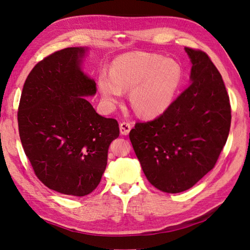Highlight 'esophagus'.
<instances>
[{
    "label": "esophagus",
    "instance_id": "1",
    "mask_svg": "<svg viewBox=\"0 0 250 250\" xmlns=\"http://www.w3.org/2000/svg\"><path fill=\"white\" fill-rule=\"evenodd\" d=\"M131 129V124L128 123V122H122L120 124V132L121 134H124V135H127L128 133H129Z\"/></svg>",
    "mask_w": 250,
    "mask_h": 250
}]
</instances>
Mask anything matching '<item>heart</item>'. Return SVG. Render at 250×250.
I'll return each mask as SVG.
<instances>
[{
  "mask_svg": "<svg viewBox=\"0 0 250 250\" xmlns=\"http://www.w3.org/2000/svg\"><path fill=\"white\" fill-rule=\"evenodd\" d=\"M183 72L173 59L150 53H131L117 58L110 75L101 73L98 87L103 100L113 107L130 90V103L138 115L155 118L163 115L175 99Z\"/></svg>",
  "mask_w": 250,
  "mask_h": 250,
  "instance_id": "heart-1",
  "label": "heart"
}]
</instances>
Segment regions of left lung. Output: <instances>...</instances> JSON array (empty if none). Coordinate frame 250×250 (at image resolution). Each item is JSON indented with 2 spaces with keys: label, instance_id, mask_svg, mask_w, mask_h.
<instances>
[{
  "label": "left lung",
  "instance_id": "left-lung-1",
  "mask_svg": "<svg viewBox=\"0 0 250 250\" xmlns=\"http://www.w3.org/2000/svg\"><path fill=\"white\" fill-rule=\"evenodd\" d=\"M192 83L163 115L137 123L129 139L149 183L166 193L192 188L215 167L231 113L221 74L207 53L185 48Z\"/></svg>",
  "mask_w": 250,
  "mask_h": 250
}]
</instances>
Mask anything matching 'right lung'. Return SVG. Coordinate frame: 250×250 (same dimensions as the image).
Wrapping results in <instances>:
<instances>
[{"instance_id":"right-lung-1","label":"right lung","mask_w":250,"mask_h":250,"mask_svg":"<svg viewBox=\"0 0 250 250\" xmlns=\"http://www.w3.org/2000/svg\"><path fill=\"white\" fill-rule=\"evenodd\" d=\"M85 48H66L43 58L25 81L18 111L22 148L35 175L51 190L82 197L100 184L115 119L98 115L84 97L96 82L81 70Z\"/></svg>"}]
</instances>
